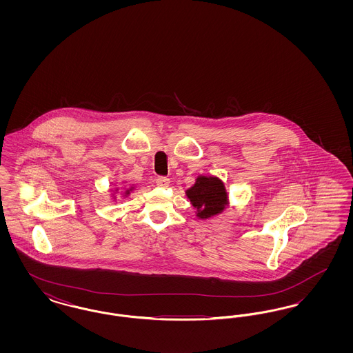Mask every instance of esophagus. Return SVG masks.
Segmentation results:
<instances>
[{
    "instance_id": "obj_1",
    "label": "esophagus",
    "mask_w": 353,
    "mask_h": 353,
    "mask_svg": "<svg viewBox=\"0 0 353 353\" xmlns=\"http://www.w3.org/2000/svg\"><path fill=\"white\" fill-rule=\"evenodd\" d=\"M156 184L159 185L160 188H167L170 184V180L167 179V177H159L157 180H156Z\"/></svg>"
}]
</instances>
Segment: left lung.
I'll use <instances>...</instances> for the list:
<instances>
[{"label": "left lung", "mask_w": 353, "mask_h": 353, "mask_svg": "<svg viewBox=\"0 0 353 353\" xmlns=\"http://www.w3.org/2000/svg\"><path fill=\"white\" fill-rule=\"evenodd\" d=\"M185 196L196 209V217L202 221L222 214L230 206L225 183L213 174H199Z\"/></svg>", "instance_id": "obj_1"}]
</instances>
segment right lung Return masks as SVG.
<instances>
[{"mask_svg": "<svg viewBox=\"0 0 353 353\" xmlns=\"http://www.w3.org/2000/svg\"><path fill=\"white\" fill-rule=\"evenodd\" d=\"M127 181L123 180L121 184H125ZM136 190V185L131 184L130 186H124V188H120L119 185H115V188L112 189V192L110 193V200L112 202L118 201V197L120 199H127L131 196V193Z\"/></svg>", "mask_w": 353, "mask_h": 353, "instance_id": "1", "label": "right lung"}]
</instances>
